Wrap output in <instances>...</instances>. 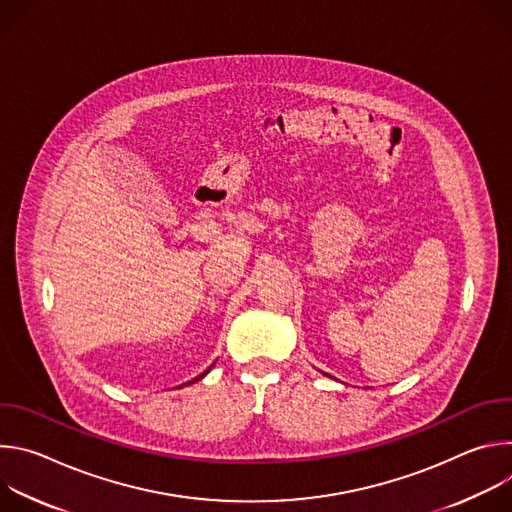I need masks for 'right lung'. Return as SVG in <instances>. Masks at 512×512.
<instances>
[{"instance_id": "1", "label": "right lung", "mask_w": 512, "mask_h": 512, "mask_svg": "<svg viewBox=\"0 0 512 512\" xmlns=\"http://www.w3.org/2000/svg\"><path fill=\"white\" fill-rule=\"evenodd\" d=\"M210 369H212V367H208V369H206V371H204V373H202V375H198V377H196V379H192V381H190V383H186V385H192V383H196V381H200V379H204V377H206V375H208V373H210Z\"/></svg>"}]
</instances>
